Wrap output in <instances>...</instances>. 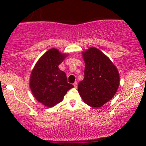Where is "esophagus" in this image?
I'll return each mask as SVG.
<instances>
[{
	"mask_svg": "<svg viewBox=\"0 0 146 146\" xmlns=\"http://www.w3.org/2000/svg\"><path fill=\"white\" fill-rule=\"evenodd\" d=\"M73 85H74V87L75 88H77V85H78V83H77V82H75L74 83H73Z\"/></svg>",
	"mask_w": 146,
	"mask_h": 146,
	"instance_id": "obj_1",
	"label": "esophagus"
}]
</instances>
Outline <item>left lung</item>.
<instances>
[{"label": "left lung", "mask_w": 146, "mask_h": 146, "mask_svg": "<svg viewBox=\"0 0 146 146\" xmlns=\"http://www.w3.org/2000/svg\"><path fill=\"white\" fill-rule=\"evenodd\" d=\"M85 64V77L78 83L80 97L85 104L101 107L111 100L119 86V74L115 65L95 47L82 52Z\"/></svg>", "instance_id": "8db88e82"}]
</instances>
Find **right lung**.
<instances>
[{
	"instance_id": "obj_1",
	"label": "right lung",
	"mask_w": 146,
	"mask_h": 146,
	"mask_svg": "<svg viewBox=\"0 0 146 146\" xmlns=\"http://www.w3.org/2000/svg\"><path fill=\"white\" fill-rule=\"evenodd\" d=\"M68 54L52 48L40 57L30 75L29 87L35 99L46 107L61 102L73 85L68 83L66 73L58 66Z\"/></svg>"
}]
</instances>
